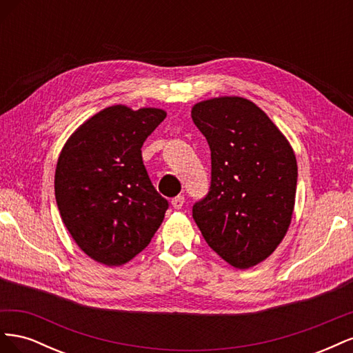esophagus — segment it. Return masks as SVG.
Segmentation results:
<instances>
[{
    "mask_svg": "<svg viewBox=\"0 0 353 353\" xmlns=\"http://www.w3.org/2000/svg\"><path fill=\"white\" fill-rule=\"evenodd\" d=\"M170 205H172L174 209H181L184 206V196H176L172 199V201H170Z\"/></svg>",
    "mask_w": 353,
    "mask_h": 353,
    "instance_id": "esophagus-1",
    "label": "esophagus"
}]
</instances>
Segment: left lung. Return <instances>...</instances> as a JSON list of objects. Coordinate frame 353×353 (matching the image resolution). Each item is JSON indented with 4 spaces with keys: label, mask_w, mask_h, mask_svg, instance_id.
<instances>
[{
    "label": "left lung",
    "mask_w": 353,
    "mask_h": 353,
    "mask_svg": "<svg viewBox=\"0 0 353 353\" xmlns=\"http://www.w3.org/2000/svg\"><path fill=\"white\" fill-rule=\"evenodd\" d=\"M210 147L212 183L193 206L206 243L237 270L261 263L290 227L297 163L284 134L253 101L223 95L191 109Z\"/></svg>",
    "instance_id": "8db88e82"
}]
</instances>
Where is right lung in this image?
I'll list each match as a JSON object with an SVG mask.
<instances>
[{
  "mask_svg": "<svg viewBox=\"0 0 353 353\" xmlns=\"http://www.w3.org/2000/svg\"><path fill=\"white\" fill-rule=\"evenodd\" d=\"M166 112L116 104L85 121L63 145L56 201L72 239L95 262L121 266L144 250L168 201L153 187L141 147Z\"/></svg>",
  "mask_w": 353,
  "mask_h": 353,
  "instance_id": "1",
  "label": "right lung"
}]
</instances>
